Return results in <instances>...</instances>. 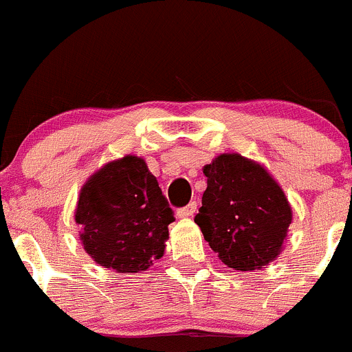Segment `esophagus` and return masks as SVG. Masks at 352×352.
Here are the masks:
<instances>
[{
	"label": "esophagus",
	"mask_w": 352,
	"mask_h": 352,
	"mask_svg": "<svg viewBox=\"0 0 352 352\" xmlns=\"http://www.w3.org/2000/svg\"><path fill=\"white\" fill-rule=\"evenodd\" d=\"M195 210H197V201H190V204L186 205V207H181L177 208L176 215L179 219H184V217H191V215L195 214Z\"/></svg>",
	"instance_id": "obj_1"
}]
</instances>
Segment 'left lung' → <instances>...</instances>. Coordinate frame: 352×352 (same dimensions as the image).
Here are the masks:
<instances>
[{
  "mask_svg": "<svg viewBox=\"0 0 352 352\" xmlns=\"http://www.w3.org/2000/svg\"><path fill=\"white\" fill-rule=\"evenodd\" d=\"M207 190L195 222L219 258L234 270L262 269L277 258L293 210L277 181L239 154L204 168Z\"/></svg>",
  "mask_w": 352,
  "mask_h": 352,
  "instance_id": "1",
  "label": "left lung"
}]
</instances>
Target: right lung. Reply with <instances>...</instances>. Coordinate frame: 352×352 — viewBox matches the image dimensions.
Masks as SVG:
<instances>
[{"label": "right lung", "instance_id": "obj_1", "mask_svg": "<svg viewBox=\"0 0 352 352\" xmlns=\"http://www.w3.org/2000/svg\"><path fill=\"white\" fill-rule=\"evenodd\" d=\"M173 221L157 179L137 155H124L94 173L75 208L83 250L118 274L144 272L161 258Z\"/></svg>", "mask_w": 352, "mask_h": 352}]
</instances>
